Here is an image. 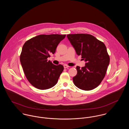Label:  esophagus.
<instances>
[{"label": "esophagus", "mask_w": 129, "mask_h": 129, "mask_svg": "<svg viewBox=\"0 0 129 129\" xmlns=\"http://www.w3.org/2000/svg\"><path fill=\"white\" fill-rule=\"evenodd\" d=\"M63 67L64 69H67V68H68L69 67L68 66H67V64H64V65H63Z\"/></svg>", "instance_id": "34e87169"}]
</instances>
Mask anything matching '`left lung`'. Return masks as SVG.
<instances>
[{
	"label": "left lung",
	"instance_id": "left-lung-1",
	"mask_svg": "<svg viewBox=\"0 0 129 129\" xmlns=\"http://www.w3.org/2000/svg\"><path fill=\"white\" fill-rule=\"evenodd\" d=\"M77 55L86 62L85 66L76 67L77 74L73 77L74 85L83 90L97 87L104 78L110 57L105 44L90 34H75L67 35Z\"/></svg>",
	"mask_w": 129,
	"mask_h": 129
}]
</instances>
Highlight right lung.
Segmentation results:
<instances>
[{
    "mask_svg": "<svg viewBox=\"0 0 129 129\" xmlns=\"http://www.w3.org/2000/svg\"><path fill=\"white\" fill-rule=\"evenodd\" d=\"M66 35H40L24 44L20 59L29 82L41 90L49 89L56 84L63 70L61 64L55 65L47 58L54 54L58 44Z\"/></svg>",
    "mask_w": 129,
    "mask_h": 129,
    "instance_id": "1",
    "label": "right lung"
}]
</instances>
